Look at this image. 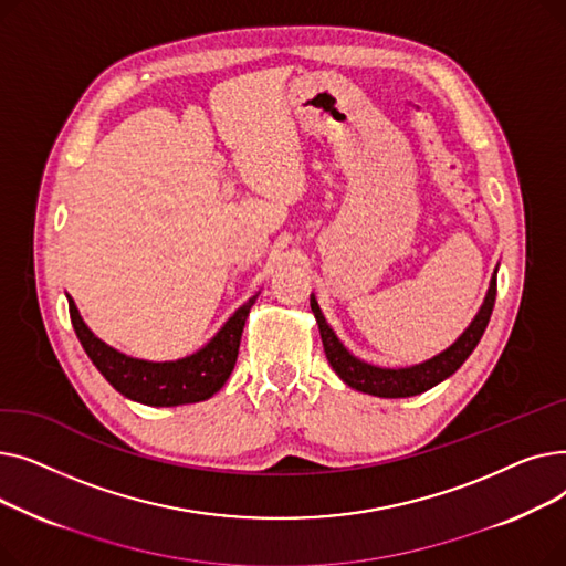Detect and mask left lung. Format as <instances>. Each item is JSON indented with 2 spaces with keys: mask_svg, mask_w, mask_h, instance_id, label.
<instances>
[{
  "mask_svg": "<svg viewBox=\"0 0 566 566\" xmlns=\"http://www.w3.org/2000/svg\"><path fill=\"white\" fill-rule=\"evenodd\" d=\"M495 293H497V284L493 277L491 289L486 293V301H484L480 314L474 316V321L470 323V328L448 350H442L440 355H436V358H431L422 365L408 367V369H380V367L358 360L355 355H350L342 346V342L337 339L331 325L325 323V316L321 314L318 303L312 298L310 305H312V312L318 323L325 358H328L335 374L346 385H350L353 390H360L365 395H374V397H382V399H399V397H412V395H422V392L431 390L433 385L452 376L468 360V355L474 350V346L480 344L486 325L491 321Z\"/></svg>",
  "mask_w": 566,
  "mask_h": 566,
  "instance_id": "obj_1",
  "label": "left lung"
}]
</instances>
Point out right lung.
I'll return each instance as SVG.
<instances>
[{
	"label": "right lung",
	"mask_w": 566,
	"mask_h": 566,
	"mask_svg": "<svg viewBox=\"0 0 566 566\" xmlns=\"http://www.w3.org/2000/svg\"><path fill=\"white\" fill-rule=\"evenodd\" d=\"M256 298L238 310L224 328L190 358L176 363H146L109 348L86 328L69 295V312L75 335L88 358L124 397L146 406H181L213 397L233 371L245 318Z\"/></svg>",
	"instance_id": "obj_1"
}]
</instances>
